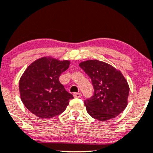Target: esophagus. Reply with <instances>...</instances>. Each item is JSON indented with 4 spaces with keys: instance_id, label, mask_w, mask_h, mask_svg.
<instances>
[{
    "instance_id": "1",
    "label": "esophagus",
    "mask_w": 153,
    "mask_h": 153,
    "mask_svg": "<svg viewBox=\"0 0 153 153\" xmlns=\"http://www.w3.org/2000/svg\"><path fill=\"white\" fill-rule=\"evenodd\" d=\"M81 96H82V94H81L80 93H79V92H78V93H77V92H75V93L73 94V97H74L75 98H80Z\"/></svg>"
}]
</instances>
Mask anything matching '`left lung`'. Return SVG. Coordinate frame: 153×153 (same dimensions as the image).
<instances>
[{
	"label": "left lung",
	"mask_w": 153,
	"mask_h": 153,
	"mask_svg": "<svg viewBox=\"0 0 153 153\" xmlns=\"http://www.w3.org/2000/svg\"><path fill=\"white\" fill-rule=\"evenodd\" d=\"M92 80L94 94L84 101L88 113L94 119L105 121L114 119L128 104L129 86L121 71L98 60L79 64Z\"/></svg>",
	"instance_id": "1"
}]
</instances>
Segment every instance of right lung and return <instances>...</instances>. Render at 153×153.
Listing matches in <instances>:
<instances>
[{"label": "right lung", "mask_w": 153, "mask_h": 153, "mask_svg": "<svg viewBox=\"0 0 153 153\" xmlns=\"http://www.w3.org/2000/svg\"><path fill=\"white\" fill-rule=\"evenodd\" d=\"M70 61L51 57L36 60L27 67L19 82L20 97L29 111L41 119H50L66 109L73 96L59 82Z\"/></svg>", "instance_id": "1"}]
</instances>
